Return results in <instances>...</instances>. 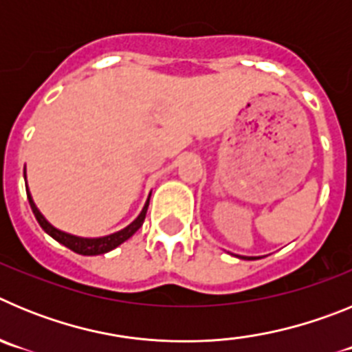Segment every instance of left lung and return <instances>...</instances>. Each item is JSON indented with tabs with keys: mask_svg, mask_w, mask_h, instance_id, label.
Returning a JSON list of instances; mask_svg holds the SVG:
<instances>
[{
	"mask_svg": "<svg viewBox=\"0 0 352 352\" xmlns=\"http://www.w3.org/2000/svg\"><path fill=\"white\" fill-rule=\"evenodd\" d=\"M241 259H256V257H241Z\"/></svg>",
	"mask_w": 352,
	"mask_h": 352,
	"instance_id": "8db88e82",
	"label": "left lung"
}]
</instances>
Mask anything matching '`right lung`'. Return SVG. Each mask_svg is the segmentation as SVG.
<instances>
[{
	"label": "right lung",
	"mask_w": 352,
	"mask_h": 352,
	"mask_svg": "<svg viewBox=\"0 0 352 352\" xmlns=\"http://www.w3.org/2000/svg\"><path fill=\"white\" fill-rule=\"evenodd\" d=\"M26 192H28V201H30V206H31V210H33V214H35V219L38 220L40 227H42L43 231L47 232L49 236H52V238H54L58 243L65 245V247L70 248V250H74L76 254H80V256H98V254H105V252L113 250V248H116L118 245H121L123 241H126V239H129L130 236H132L133 232L138 231L139 227L142 226V222H144V219H146V211H148V204H149V199H148V203L144 204V208H142L141 214H139L138 219L133 220L130 226H126L125 229H121V231L114 232V234L104 236V238H77V236L67 234V232L58 231L56 227H52L47 220L43 219L42 213L36 210L35 203H33V199H31V195H30V190H26Z\"/></svg>",
	"instance_id": "1"
}]
</instances>
